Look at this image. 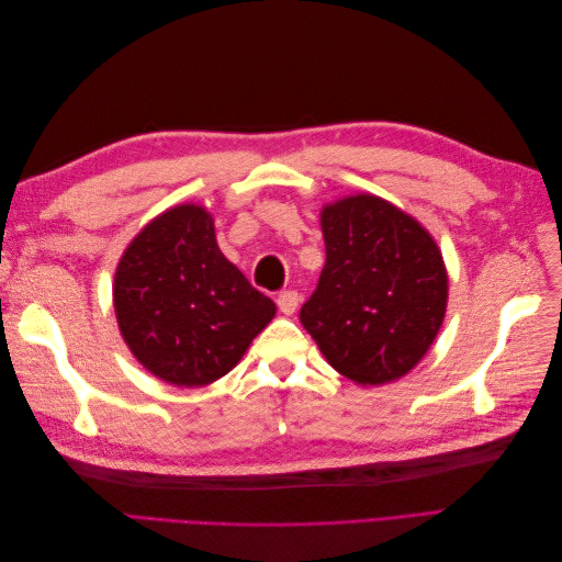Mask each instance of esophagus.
I'll return each mask as SVG.
<instances>
[{
	"label": "esophagus",
	"mask_w": 562,
	"mask_h": 562,
	"mask_svg": "<svg viewBox=\"0 0 562 562\" xmlns=\"http://www.w3.org/2000/svg\"><path fill=\"white\" fill-rule=\"evenodd\" d=\"M277 304H279V310H281L285 316H291V314H295V310H297L300 295H297L295 291H283V293L277 297Z\"/></svg>",
	"instance_id": "34e87169"
}]
</instances>
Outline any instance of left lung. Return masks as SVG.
I'll return each mask as SVG.
<instances>
[{"mask_svg":"<svg viewBox=\"0 0 562 562\" xmlns=\"http://www.w3.org/2000/svg\"><path fill=\"white\" fill-rule=\"evenodd\" d=\"M321 229L326 265L300 310L304 330L356 384L403 378L446 316L443 255L415 217L372 194L323 206Z\"/></svg>","mask_w":562,"mask_h":562,"instance_id":"8db88e82","label":"left lung"}]
</instances>
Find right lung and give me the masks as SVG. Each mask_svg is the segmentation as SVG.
<instances>
[{
	"label": "right lung",
	"instance_id": "add662e5",
	"mask_svg": "<svg viewBox=\"0 0 562 562\" xmlns=\"http://www.w3.org/2000/svg\"><path fill=\"white\" fill-rule=\"evenodd\" d=\"M114 312L124 342L151 375L203 386L241 361L277 304L220 252L211 213L182 203L151 220L124 250Z\"/></svg>",
	"mask_w": 562,
	"mask_h": 562
}]
</instances>
